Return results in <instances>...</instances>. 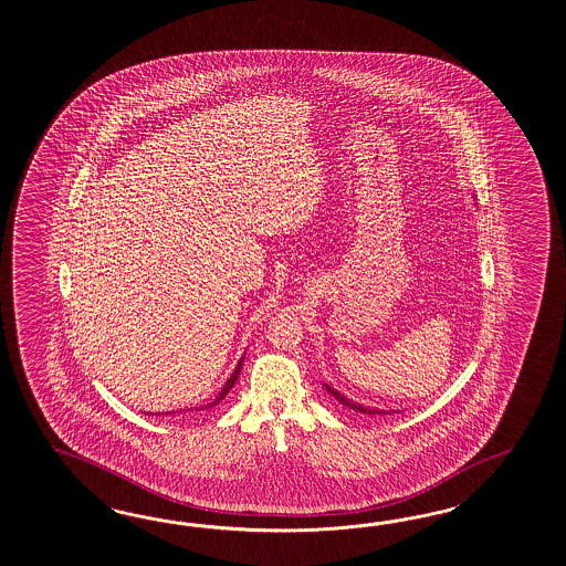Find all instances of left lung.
Returning a JSON list of instances; mask_svg holds the SVG:
<instances>
[{
  "label": "left lung",
  "instance_id": "obj_1",
  "mask_svg": "<svg viewBox=\"0 0 566 566\" xmlns=\"http://www.w3.org/2000/svg\"><path fill=\"white\" fill-rule=\"evenodd\" d=\"M324 388L331 391V396H333L334 400H338L340 405L347 406L350 410H357V412H363V415H391V412H386V410H377V408H369V406L357 405V402H353V400L345 398L340 391L331 388L328 384H324Z\"/></svg>",
  "mask_w": 566,
  "mask_h": 566
}]
</instances>
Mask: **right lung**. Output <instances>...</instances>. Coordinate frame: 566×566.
I'll use <instances>...</instances> for the list:
<instances>
[{
	"instance_id": "1",
	"label": "right lung",
	"mask_w": 566,
	"mask_h": 566,
	"mask_svg": "<svg viewBox=\"0 0 566 566\" xmlns=\"http://www.w3.org/2000/svg\"><path fill=\"white\" fill-rule=\"evenodd\" d=\"M242 363H244V357L238 361V365H235V369H233L232 376H230V379L223 384V388H221V391L218 394V398L211 402V405L201 406V408H195V410H207V408H213V406H218L226 396H228V391L232 390L233 384L238 381V376H240V371H242Z\"/></svg>"
}]
</instances>
